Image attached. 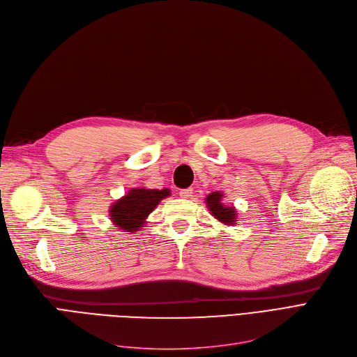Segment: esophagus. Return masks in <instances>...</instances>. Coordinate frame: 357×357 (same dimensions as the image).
<instances>
[{"instance_id": "esophagus-1", "label": "esophagus", "mask_w": 357, "mask_h": 357, "mask_svg": "<svg viewBox=\"0 0 357 357\" xmlns=\"http://www.w3.org/2000/svg\"><path fill=\"white\" fill-rule=\"evenodd\" d=\"M179 197L183 199H190L192 197V188H186V190H181L179 191Z\"/></svg>"}]
</instances>
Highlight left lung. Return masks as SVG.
I'll return each mask as SVG.
<instances>
[{"instance_id":"8db88e82","label":"left lung","mask_w":357,"mask_h":357,"mask_svg":"<svg viewBox=\"0 0 357 357\" xmlns=\"http://www.w3.org/2000/svg\"><path fill=\"white\" fill-rule=\"evenodd\" d=\"M224 195L221 192H211L205 198V204H207L208 210L211 214L222 224L226 226H234L236 224V210L234 207H230V205H226L222 202Z\"/></svg>"}]
</instances>
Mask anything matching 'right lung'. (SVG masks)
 <instances>
[{
    "label": "right lung",
    "instance_id": "add662e5",
    "mask_svg": "<svg viewBox=\"0 0 357 357\" xmlns=\"http://www.w3.org/2000/svg\"><path fill=\"white\" fill-rule=\"evenodd\" d=\"M171 195L169 190H149V188H133L123 198L117 199L109 207V218L114 226L127 233L139 231L146 218L152 213L158 204Z\"/></svg>",
    "mask_w": 357,
    "mask_h": 357
}]
</instances>
